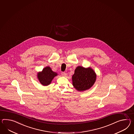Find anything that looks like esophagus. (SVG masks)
I'll list each match as a JSON object with an SVG mask.
<instances>
[{
    "mask_svg": "<svg viewBox=\"0 0 134 134\" xmlns=\"http://www.w3.org/2000/svg\"><path fill=\"white\" fill-rule=\"evenodd\" d=\"M66 73L65 72H62V75L63 76H65L66 75Z\"/></svg>",
    "mask_w": 134,
    "mask_h": 134,
    "instance_id": "obj_1",
    "label": "esophagus"
}]
</instances>
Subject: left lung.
<instances>
[{"mask_svg":"<svg viewBox=\"0 0 134 134\" xmlns=\"http://www.w3.org/2000/svg\"><path fill=\"white\" fill-rule=\"evenodd\" d=\"M96 78V74L91 68L78 66L72 76V85L79 91H86L94 84Z\"/></svg>","mask_w":134,"mask_h":134,"instance_id":"1","label":"left lung"}]
</instances>
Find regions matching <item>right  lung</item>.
Returning <instances> with one entry per match:
<instances>
[{
    "label": "right lung",
    "mask_w": 134,
    "mask_h": 134,
    "mask_svg": "<svg viewBox=\"0 0 134 134\" xmlns=\"http://www.w3.org/2000/svg\"><path fill=\"white\" fill-rule=\"evenodd\" d=\"M56 75H57L56 72H53L49 67H46L43 69L42 72L38 74V78L42 85L47 86L51 83Z\"/></svg>",
    "instance_id": "right-lung-1"
}]
</instances>
